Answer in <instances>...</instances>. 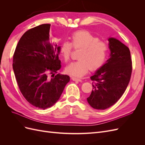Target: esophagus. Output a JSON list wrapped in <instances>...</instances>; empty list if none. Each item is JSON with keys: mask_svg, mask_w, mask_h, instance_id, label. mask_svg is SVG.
Wrapping results in <instances>:
<instances>
[{"mask_svg": "<svg viewBox=\"0 0 145 145\" xmlns=\"http://www.w3.org/2000/svg\"><path fill=\"white\" fill-rule=\"evenodd\" d=\"M71 79L74 81H79V82L82 81L80 78H77V77H72L71 78Z\"/></svg>", "mask_w": 145, "mask_h": 145, "instance_id": "34e87169", "label": "esophagus"}]
</instances>
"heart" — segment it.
Instances as JSON below:
<instances>
[{
  "mask_svg": "<svg viewBox=\"0 0 145 145\" xmlns=\"http://www.w3.org/2000/svg\"><path fill=\"white\" fill-rule=\"evenodd\" d=\"M71 43L65 41L60 48V53L63 59L69 60L72 50L82 48L78 60L72 62L66 68V71L69 75L82 77L89 69L95 70L102 67L106 58L108 51L107 43L99 40V38L88 31H78L71 37Z\"/></svg>",
  "mask_w": 145,
  "mask_h": 145,
  "instance_id": "1",
  "label": "heart"
}]
</instances>
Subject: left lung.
I'll return each instance as SVG.
<instances>
[{
  "label": "left lung",
  "mask_w": 145,
  "mask_h": 145,
  "mask_svg": "<svg viewBox=\"0 0 145 145\" xmlns=\"http://www.w3.org/2000/svg\"><path fill=\"white\" fill-rule=\"evenodd\" d=\"M108 41L109 59L90 77L93 88L87 98L91 107L100 110L111 107L120 99L129 84L133 69L128 47L115 38H109Z\"/></svg>",
  "instance_id": "1"
}]
</instances>
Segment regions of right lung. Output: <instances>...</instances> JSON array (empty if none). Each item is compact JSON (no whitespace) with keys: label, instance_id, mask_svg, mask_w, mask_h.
<instances>
[{"label":"right lung","instance_id":"right-lung-1","mask_svg":"<svg viewBox=\"0 0 145 145\" xmlns=\"http://www.w3.org/2000/svg\"><path fill=\"white\" fill-rule=\"evenodd\" d=\"M50 24H42L26 31L17 43L12 68L21 93L39 109L51 107L59 99L68 75L57 72L60 46L50 41Z\"/></svg>","mask_w":145,"mask_h":145}]
</instances>
